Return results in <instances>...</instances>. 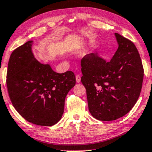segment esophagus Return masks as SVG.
Listing matches in <instances>:
<instances>
[{"label": "esophagus", "instance_id": "34e87169", "mask_svg": "<svg viewBox=\"0 0 152 152\" xmlns=\"http://www.w3.org/2000/svg\"><path fill=\"white\" fill-rule=\"evenodd\" d=\"M76 82H77V83L80 82V76H79V75H77V76H76Z\"/></svg>", "mask_w": 152, "mask_h": 152}]
</instances>
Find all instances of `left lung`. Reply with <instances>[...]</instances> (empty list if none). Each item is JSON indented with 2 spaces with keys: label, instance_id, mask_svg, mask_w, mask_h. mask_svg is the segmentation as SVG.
Wrapping results in <instances>:
<instances>
[{
  "label": "left lung",
  "instance_id": "8db88e82",
  "mask_svg": "<svg viewBox=\"0 0 152 152\" xmlns=\"http://www.w3.org/2000/svg\"><path fill=\"white\" fill-rule=\"evenodd\" d=\"M115 35L119 46L110 61L93 53L80 62L89 110L101 121L127 114L138 99L142 86L144 69L138 50L131 40Z\"/></svg>",
  "mask_w": 152,
  "mask_h": 152
}]
</instances>
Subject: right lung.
<instances>
[{
    "instance_id": "1",
    "label": "right lung",
    "mask_w": 152,
    "mask_h": 152,
    "mask_svg": "<svg viewBox=\"0 0 152 152\" xmlns=\"http://www.w3.org/2000/svg\"><path fill=\"white\" fill-rule=\"evenodd\" d=\"M32 41L13 50L8 62L7 91L13 106L28 122L50 126L61 119L64 100L76 84L72 71L58 74L40 63L32 52Z\"/></svg>"
}]
</instances>
